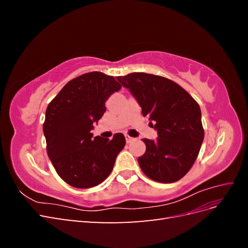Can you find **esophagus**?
Returning <instances> with one entry per match:
<instances>
[{"mask_svg": "<svg viewBox=\"0 0 248 248\" xmlns=\"http://www.w3.org/2000/svg\"><path fill=\"white\" fill-rule=\"evenodd\" d=\"M125 139H126V141H127V142H131L132 140H134V139H133V138H131L130 136H128V134H126V136H125Z\"/></svg>", "mask_w": 248, "mask_h": 248, "instance_id": "obj_1", "label": "esophagus"}]
</instances>
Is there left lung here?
<instances>
[{
	"mask_svg": "<svg viewBox=\"0 0 248 248\" xmlns=\"http://www.w3.org/2000/svg\"><path fill=\"white\" fill-rule=\"evenodd\" d=\"M154 122L156 140L144 139L145 154L139 157L144 174L160 183L183 178L193 166L204 140L202 112L198 102L175 81L154 74L133 72L118 77Z\"/></svg>",
	"mask_w": 248,
	"mask_h": 248,
	"instance_id": "1",
	"label": "left lung"
}]
</instances>
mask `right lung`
<instances>
[{"label": "right lung", "mask_w": 248, "mask_h": 248, "mask_svg": "<svg viewBox=\"0 0 248 248\" xmlns=\"http://www.w3.org/2000/svg\"><path fill=\"white\" fill-rule=\"evenodd\" d=\"M121 85L102 72L71 79L52 99L46 112L43 133L46 151L58 175L77 188H90L106 180L126 141L122 133L111 140L91 130L107 110L108 97Z\"/></svg>", "instance_id": "right-lung-1"}]
</instances>
